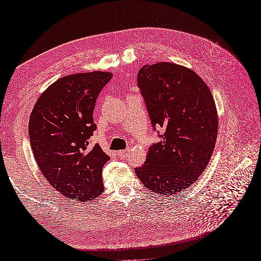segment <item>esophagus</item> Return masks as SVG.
I'll return each instance as SVG.
<instances>
[{
  "label": "esophagus",
  "mask_w": 261,
  "mask_h": 261,
  "mask_svg": "<svg viewBox=\"0 0 261 261\" xmlns=\"http://www.w3.org/2000/svg\"><path fill=\"white\" fill-rule=\"evenodd\" d=\"M129 151H130V149H125V150H121V151H118V155H120V156H124V155L127 154Z\"/></svg>",
  "instance_id": "34e87169"
}]
</instances>
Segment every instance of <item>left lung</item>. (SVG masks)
<instances>
[{
    "label": "left lung",
    "mask_w": 261,
    "mask_h": 261,
    "mask_svg": "<svg viewBox=\"0 0 261 261\" xmlns=\"http://www.w3.org/2000/svg\"><path fill=\"white\" fill-rule=\"evenodd\" d=\"M153 129L161 141L149 148L135 173L150 191L175 195L206 169L218 135V113L209 87L194 70L168 62L145 65L137 74Z\"/></svg>",
    "instance_id": "left-lung-1"
}]
</instances>
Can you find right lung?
I'll list each match as a JSON object with an SVG mask.
<instances>
[{"label":"right lung","mask_w":261,"mask_h":261,"mask_svg":"<svg viewBox=\"0 0 261 261\" xmlns=\"http://www.w3.org/2000/svg\"><path fill=\"white\" fill-rule=\"evenodd\" d=\"M109 72L62 77L39 97L29 120L30 145L45 179L65 198L89 201L105 192L102 168L110 160L89 138L93 110Z\"/></svg>","instance_id":"right-lung-1"}]
</instances>
